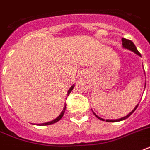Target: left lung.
<instances>
[{
  "label": "left lung",
  "mask_w": 150,
  "mask_h": 150,
  "mask_svg": "<svg viewBox=\"0 0 150 150\" xmlns=\"http://www.w3.org/2000/svg\"><path fill=\"white\" fill-rule=\"evenodd\" d=\"M121 41H122V47H123V48H125V49H128V50L134 52L135 54H136L137 55H139V56L141 57V54H139V52L138 51L137 48H136V47L135 46V44L133 43V42H132V41L129 40H126V39H125V38L121 39ZM145 88H146V85H145ZM138 106H139V103H138V104L135 106V108H134V109H133L132 110V111H131L130 113L128 114V115H127V116L123 117H121V118L115 119V120H114V119H112V120H110V119H107V120H106V121H107V122H116V121H123V120H125V119L128 118V117L130 116L131 114H132L133 112L135 111V110H136V108L138 107ZM92 111H93V110H92ZM93 113L94 115H95V116H96L97 118H99L100 120H101V121H104V119L101 118V117H100L99 116H97V115H96V114H95L93 111Z\"/></svg>",
  "instance_id": "obj_1"
}]
</instances>
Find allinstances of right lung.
<instances>
[{"instance_id": "1", "label": "right lung", "mask_w": 150, "mask_h": 150, "mask_svg": "<svg viewBox=\"0 0 150 150\" xmlns=\"http://www.w3.org/2000/svg\"><path fill=\"white\" fill-rule=\"evenodd\" d=\"M74 87H75V85H72L71 86V88L69 89H68V93H67V95H69L70 94V93L71 91H72V89H74ZM66 110V104H64V109L63 110L61 111V113L60 114V115H59L57 117H56L55 119H54V120H52V121H49V122H46V123H42V124H36V125H40V126H44V125H52V124H54L56 123V122H57L58 121H60L61 118H62V117H63L64 114V111H65Z\"/></svg>"}]
</instances>
